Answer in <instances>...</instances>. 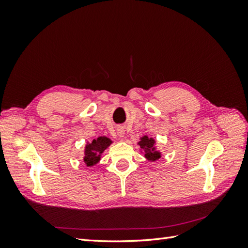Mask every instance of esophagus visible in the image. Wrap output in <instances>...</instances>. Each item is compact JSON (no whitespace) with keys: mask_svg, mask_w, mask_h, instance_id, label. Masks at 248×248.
Segmentation results:
<instances>
[{"mask_svg":"<svg viewBox=\"0 0 248 248\" xmlns=\"http://www.w3.org/2000/svg\"><path fill=\"white\" fill-rule=\"evenodd\" d=\"M117 134H118L119 138H123V137H124L125 130H124L123 127H119V128L117 129Z\"/></svg>","mask_w":248,"mask_h":248,"instance_id":"obj_1","label":"esophagus"}]
</instances>
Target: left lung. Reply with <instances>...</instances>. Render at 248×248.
<instances>
[{"mask_svg": "<svg viewBox=\"0 0 248 248\" xmlns=\"http://www.w3.org/2000/svg\"><path fill=\"white\" fill-rule=\"evenodd\" d=\"M139 145L144 150L145 157L150 161H155L160 158V153L155 150V140L153 139H149L148 137L141 138V140L139 142Z\"/></svg>", "mask_w": 248, "mask_h": 248, "instance_id": "obj_1", "label": "left lung"}]
</instances>
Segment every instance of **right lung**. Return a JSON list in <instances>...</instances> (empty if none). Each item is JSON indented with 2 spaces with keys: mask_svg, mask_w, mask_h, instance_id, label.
Masks as SVG:
<instances>
[{
  "mask_svg": "<svg viewBox=\"0 0 248 248\" xmlns=\"http://www.w3.org/2000/svg\"><path fill=\"white\" fill-rule=\"evenodd\" d=\"M111 144V140L106 137L93 140L91 144L86 146L84 161L88 167H92L100 160V154Z\"/></svg>",
  "mask_w": 248,
  "mask_h": 248,
  "instance_id": "obj_1",
  "label": "right lung"
}]
</instances>
